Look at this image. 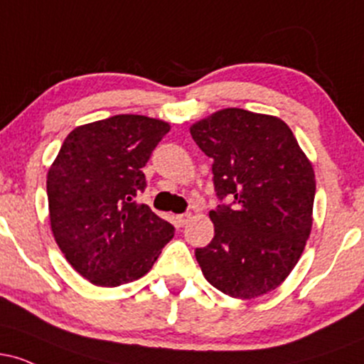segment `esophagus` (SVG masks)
<instances>
[{
  "instance_id": "esophagus-1",
  "label": "esophagus",
  "mask_w": 364,
  "mask_h": 364,
  "mask_svg": "<svg viewBox=\"0 0 364 364\" xmlns=\"http://www.w3.org/2000/svg\"><path fill=\"white\" fill-rule=\"evenodd\" d=\"M176 219H178V224H179V225H185V224H188V220L191 219V214H190V212H186V214L178 215Z\"/></svg>"
}]
</instances>
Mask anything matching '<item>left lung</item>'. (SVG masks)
<instances>
[{
	"label": "left lung",
	"mask_w": 364,
	"mask_h": 364,
	"mask_svg": "<svg viewBox=\"0 0 364 364\" xmlns=\"http://www.w3.org/2000/svg\"><path fill=\"white\" fill-rule=\"evenodd\" d=\"M191 136L214 161L220 203L214 240L196 248L215 289L253 299L281 286L311 232L315 173L291 128L269 114L228 107L196 121Z\"/></svg>",
	"instance_id": "left-lung-1"
}]
</instances>
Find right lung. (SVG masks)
Instances as JSON below:
<instances>
[{"label": "right lung", "instance_id": "add662e5", "mask_svg": "<svg viewBox=\"0 0 364 364\" xmlns=\"http://www.w3.org/2000/svg\"><path fill=\"white\" fill-rule=\"evenodd\" d=\"M169 123L118 114L77 127L48 173L51 231L70 265L94 286L144 277L174 228L136 203L147 186L141 168Z\"/></svg>", "mask_w": 364, "mask_h": 364}]
</instances>
